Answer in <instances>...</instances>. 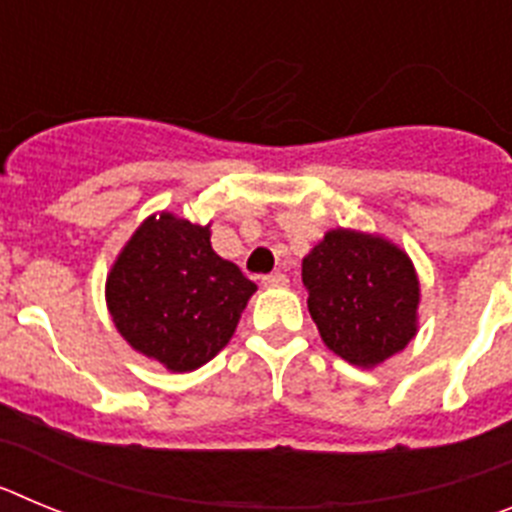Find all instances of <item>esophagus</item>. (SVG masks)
Returning a JSON list of instances; mask_svg holds the SVG:
<instances>
[{
  "label": "esophagus",
  "instance_id": "esophagus-1",
  "mask_svg": "<svg viewBox=\"0 0 512 512\" xmlns=\"http://www.w3.org/2000/svg\"><path fill=\"white\" fill-rule=\"evenodd\" d=\"M287 274H282V271H274V274H266L264 279H261V284L264 287H287Z\"/></svg>",
  "mask_w": 512,
  "mask_h": 512
}]
</instances>
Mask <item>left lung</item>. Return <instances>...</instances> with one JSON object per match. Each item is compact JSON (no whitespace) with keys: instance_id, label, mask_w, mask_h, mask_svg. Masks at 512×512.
<instances>
[{"instance_id":"left-lung-1","label":"left lung","mask_w":512,"mask_h":512,"mask_svg":"<svg viewBox=\"0 0 512 512\" xmlns=\"http://www.w3.org/2000/svg\"><path fill=\"white\" fill-rule=\"evenodd\" d=\"M302 284L320 338L348 364H382L418 333V274L382 235L328 230L302 259Z\"/></svg>"}]
</instances>
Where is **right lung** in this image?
Instances as JSON below:
<instances>
[{
    "label": "right lung",
    "mask_w": 512,
    "mask_h": 512,
    "mask_svg": "<svg viewBox=\"0 0 512 512\" xmlns=\"http://www.w3.org/2000/svg\"><path fill=\"white\" fill-rule=\"evenodd\" d=\"M256 284L212 251L210 225L151 215L107 274V310L120 336L169 372H192L233 338Z\"/></svg>",
    "instance_id": "right-lung-1"
}]
</instances>
